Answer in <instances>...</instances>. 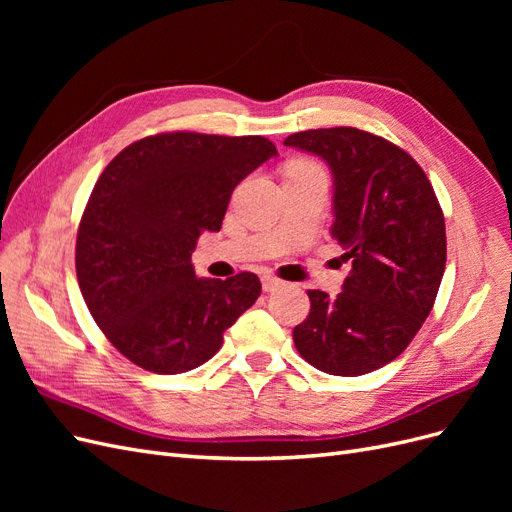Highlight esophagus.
Listing matches in <instances>:
<instances>
[{"mask_svg": "<svg viewBox=\"0 0 512 512\" xmlns=\"http://www.w3.org/2000/svg\"><path fill=\"white\" fill-rule=\"evenodd\" d=\"M280 286H282V280H277V277H273V275H262V290L265 292H273Z\"/></svg>", "mask_w": 512, "mask_h": 512, "instance_id": "1", "label": "esophagus"}]
</instances>
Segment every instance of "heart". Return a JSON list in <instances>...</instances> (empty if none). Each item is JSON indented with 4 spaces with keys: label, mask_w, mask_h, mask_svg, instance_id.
Instances as JSON below:
<instances>
[{
    "label": "heart",
    "mask_w": 512,
    "mask_h": 512,
    "mask_svg": "<svg viewBox=\"0 0 512 512\" xmlns=\"http://www.w3.org/2000/svg\"><path fill=\"white\" fill-rule=\"evenodd\" d=\"M292 168H312V164H307V162H294V164L288 166V170H292Z\"/></svg>",
    "instance_id": "heart-1"
}]
</instances>
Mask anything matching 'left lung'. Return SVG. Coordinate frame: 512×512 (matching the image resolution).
I'll return each instance as SVG.
<instances>
[{
  "label": "left lung",
  "instance_id": "1",
  "mask_svg": "<svg viewBox=\"0 0 512 512\" xmlns=\"http://www.w3.org/2000/svg\"><path fill=\"white\" fill-rule=\"evenodd\" d=\"M284 145L329 164L331 235L352 262L335 299L307 290L312 307L292 331L294 346L324 374H369L408 348L436 301L446 265L436 192L412 156L376 134L322 128Z\"/></svg>",
  "mask_w": 512,
  "mask_h": 512
}]
</instances>
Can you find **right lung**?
<instances>
[{"mask_svg":"<svg viewBox=\"0 0 512 512\" xmlns=\"http://www.w3.org/2000/svg\"><path fill=\"white\" fill-rule=\"evenodd\" d=\"M273 156L265 136L166 132L104 168L76 237V277L96 324L134 365L173 376L207 363L260 297L254 273L196 277L192 252L222 228L232 190Z\"/></svg>","mask_w":512,"mask_h":512,"instance_id":"1","label":"right lung"}]
</instances>
